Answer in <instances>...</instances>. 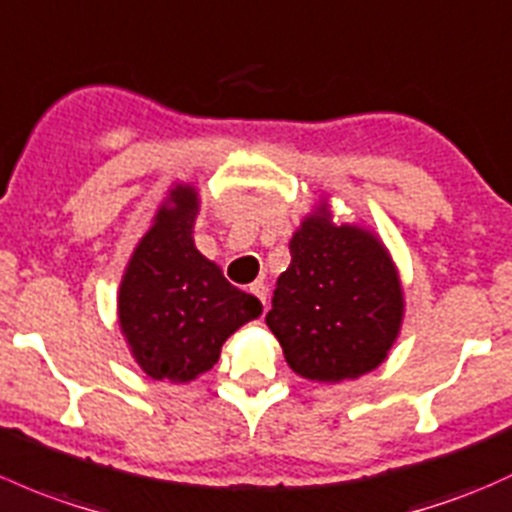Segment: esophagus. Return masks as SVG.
<instances>
[{"label": "esophagus", "instance_id": "esophagus-1", "mask_svg": "<svg viewBox=\"0 0 512 512\" xmlns=\"http://www.w3.org/2000/svg\"><path fill=\"white\" fill-rule=\"evenodd\" d=\"M250 292L262 301V306L267 304V284L265 282H252L250 284Z\"/></svg>", "mask_w": 512, "mask_h": 512}]
</instances>
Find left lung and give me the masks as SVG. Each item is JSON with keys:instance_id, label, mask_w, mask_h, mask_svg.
I'll return each mask as SVG.
<instances>
[{"instance_id": "8db88e82", "label": "left lung", "mask_w": 512, "mask_h": 512, "mask_svg": "<svg viewBox=\"0 0 512 512\" xmlns=\"http://www.w3.org/2000/svg\"><path fill=\"white\" fill-rule=\"evenodd\" d=\"M267 326L289 368L314 383H343L378 368L400 336L405 292L383 240L333 223L321 198L289 240Z\"/></svg>"}]
</instances>
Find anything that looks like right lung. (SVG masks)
Instances as JSON below:
<instances>
[{
  "mask_svg": "<svg viewBox=\"0 0 512 512\" xmlns=\"http://www.w3.org/2000/svg\"><path fill=\"white\" fill-rule=\"evenodd\" d=\"M196 186L174 184L129 257L117 321L134 363L152 380L191 383L220 358L223 343L262 314L193 242Z\"/></svg>",
  "mask_w": 512,
  "mask_h": 512,
  "instance_id": "add662e5",
  "label": "right lung"
}]
</instances>
